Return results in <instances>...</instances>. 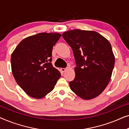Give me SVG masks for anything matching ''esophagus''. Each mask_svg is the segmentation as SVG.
Instances as JSON below:
<instances>
[{
  "label": "esophagus",
  "instance_id": "esophagus-1",
  "mask_svg": "<svg viewBox=\"0 0 129 129\" xmlns=\"http://www.w3.org/2000/svg\"><path fill=\"white\" fill-rule=\"evenodd\" d=\"M60 70H61V71L62 72H64L66 70V69H65V68H61Z\"/></svg>",
  "mask_w": 129,
  "mask_h": 129
}]
</instances>
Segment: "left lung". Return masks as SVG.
<instances>
[{
    "label": "left lung",
    "instance_id": "obj_1",
    "mask_svg": "<svg viewBox=\"0 0 129 129\" xmlns=\"http://www.w3.org/2000/svg\"><path fill=\"white\" fill-rule=\"evenodd\" d=\"M62 36L76 60L75 77L70 89L82 99L98 97L110 82L115 57L110 42L99 33L80 29L65 31Z\"/></svg>",
    "mask_w": 129,
    "mask_h": 129
}]
</instances>
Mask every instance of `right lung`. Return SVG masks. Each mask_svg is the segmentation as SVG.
Segmentation results:
<instances>
[{
	"label": "right lung",
	"instance_id": "right-lung-1",
	"mask_svg": "<svg viewBox=\"0 0 129 129\" xmlns=\"http://www.w3.org/2000/svg\"><path fill=\"white\" fill-rule=\"evenodd\" d=\"M61 36L40 33L23 39L11 56L13 76L27 95L42 99L53 90L60 73L51 63L52 49Z\"/></svg>",
	"mask_w": 129,
	"mask_h": 129
}]
</instances>
